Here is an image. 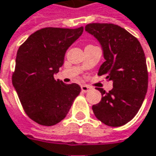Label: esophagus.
Masks as SVG:
<instances>
[{"mask_svg":"<svg viewBox=\"0 0 156 156\" xmlns=\"http://www.w3.org/2000/svg\"><path fill=\"white\" fill-rule=\"evenodd\" d=\"M81 90H82V92L87 93V92H88V91L90 90V87H89L88 86H86V85H82V86H81Z\"/></svg>","mask_w":156,"mask_h":156,"instance_id":"1","label":"esophagus"}]
</instances>
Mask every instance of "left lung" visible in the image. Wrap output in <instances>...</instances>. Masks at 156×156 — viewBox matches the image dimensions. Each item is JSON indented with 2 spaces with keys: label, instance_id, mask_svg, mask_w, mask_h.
<instances>
[{
  "label": "left lung",
  "instance_id": "1",
  "mask_svg": "<svg viewBox=\"0 0 156 156\" xmlns=\"http://www.w3.org/2000/svg\"><path fill=\"white\" fill-rule=\"evenodd\" d=\"M85 30L100 43L105 62L98 75H106L113 88L102 94L99 104L93 105L95 117L105 125L120 127L132 120L143 104L148 86L146 56L139 41L120 26L92 23Z\"/></svg>",
  "mask_w": 156,
  "mask_h": 156
}]
</instances>
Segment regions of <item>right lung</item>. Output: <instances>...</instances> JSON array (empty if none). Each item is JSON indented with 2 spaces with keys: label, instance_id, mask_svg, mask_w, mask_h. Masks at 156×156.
I'll list each match as a JSON object with an SVG mask.
<instances>
[{
  "label": "right lung",
  "instance_id": "obj_1",
  "mask_svg": "<svg viewBox=\"0 0 156 156\" xmlns=\"http://www.w3.org/2000/svg\"><path fill=\"white\" fill-rule=\"evenodd\" d=\"M83 30V27L42 28L18 50L12 84L25 112L40 125L52 126L63 120L81 91L78 84H64L53 75L59 72L66 51Z\"/></svg>",
  "mask_w": 156,
  "mask_h": 156
}]
</instances>
